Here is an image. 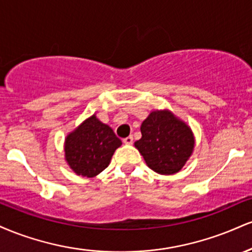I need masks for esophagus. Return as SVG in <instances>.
I'll return each mask as SVG.
<instances>
[{"instance_id":"34e87169","label":"esophagus","mask_w":252,"mask_h":252,"mask_svg":"<svg viewBox=\"0 0 252 252\" xmlns=\"http://www.w3.org/2000/svg\"><path fill=\"white\" fill-rule=\"evenodd\" d=\"M132 142H134V138H132V136H128V137L123 138L124 144H132Z\"/></svg>"}]
</instances>
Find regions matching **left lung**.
<instances>
[{"label":"left lung","mask_w":252,"mask_h":252,"mask_svg":"<svg viewBox=\"0 0 252 252\" xmlns=\"http://www.w3.org/2000/svg\"><path fill=\"white\" fill-rule=\"evenodd\" d=\"M135 142L150 169L158 174L178 173L194 148L190 129L169 111H153L141 126Z\"/></svg>","instance_id":"1"}]
</instances>
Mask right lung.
<instances>
[{
	"label": "right lung",
	"mask_w": 252,
	"mask_h": 252,
	"mask_svg": "<svg viewBox=\"0 0 252 252\" xmlns=\"http://www.w3.org/2000/svg\"><path fill=\"white\" fill-rule=\"evenodd\" d=\"M121 144L114 130L94 115L66 137L65 158L74 173L92 178L109 166Z\"/></svg>",
	"instance_id": "add662e5"
}]
</instances>
